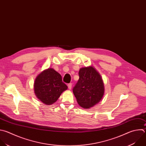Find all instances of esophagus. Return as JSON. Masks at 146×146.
Segmentation results:
<instances>
[{
	"mask_svg": "<svg viewBox=\"0 0 146 146\" xmlns=\"http://www.w3.org/2000/svg\"><path fill=\"white\" fill-rule=\"evenodd\" d=\"M72 84L71 83H70V84H69L68 85V88H69V89H72Z\"/></svg>",
	"mask_w": 146,
	"mask_h": 146,
	"instance_id": "esophagus-1",
	"label": "esophagus"
}]
</instances>
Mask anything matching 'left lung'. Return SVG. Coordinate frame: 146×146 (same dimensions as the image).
I'll return each mask as SVG.
<instances>
[{"instance_id":"8db88e82","label":"left lung","mask_w":146,"mask_h":146,"mask_svg":"<svg viewBox=\"0 0 146 146\" xmlns=\"http://www.w3.org/2000/svg\"><path fill=\"white\" fill-rule=\"evenodd\" d=\"M79 80L73 89L78 104L89 109L100 102L104 93L103 79L93 66L82 68L78 72Z\"/></svg>"}]
</instances>
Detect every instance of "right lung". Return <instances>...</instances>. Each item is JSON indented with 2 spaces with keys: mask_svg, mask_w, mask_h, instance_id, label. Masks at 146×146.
<instances>
[{
  "mask_svg": "<svg viewBox=\"0 0 146 146\" xmlns=\"http://www.w3.org/2000/svg\"><path fill=\"white\" fill-rule=\"evenodd\" d=\"M36 98L45 105H52L60 98L61 93L68 89L62 82L60 74L53 68L42 72L36 77L34 84Z\"/></svg>",
  "mask_w": 146,
  "mask_h": 146,
  "instance_id": "obj_1",
  "label": "right lung"
}]
</instances>
